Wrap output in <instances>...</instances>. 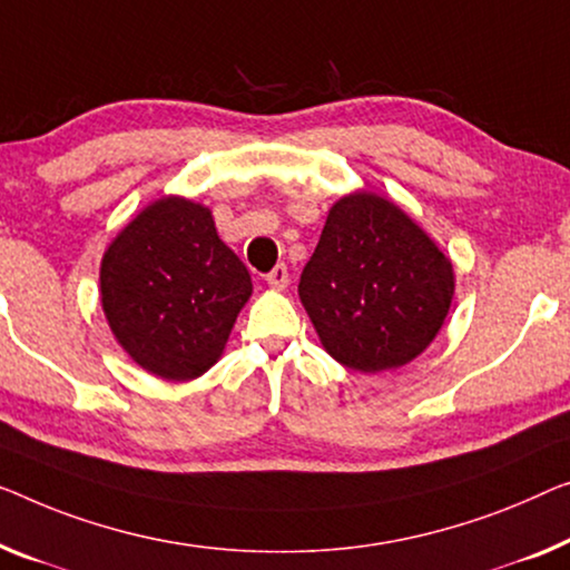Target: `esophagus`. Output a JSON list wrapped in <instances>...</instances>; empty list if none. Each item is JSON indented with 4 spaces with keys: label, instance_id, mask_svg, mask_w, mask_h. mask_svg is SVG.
I'll use <instances>...</instances> for the list:
<instances>
[{
    "label": "esophagus",
    "instance_id": "1",
    "mask_svg": "<svg viewBox=\"0 0 570 570\" xmlns=\"http://www.w3.org/2000/svg\"><path fill=\"white\" fill-rule=\"evenodd\" d=\"M266 284L274 286V288H286V284H288V268L284 266V263H278V266L271 271V274H266Z\"/></svg>",
    "mask_w": 570,
    "mask_h": 570
}]
</instances>
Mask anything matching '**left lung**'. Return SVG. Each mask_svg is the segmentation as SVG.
<instances>
[{
	"label": "left lung",
	"instance_id": "left-lung-1",
	"mask_svg": "<svg viewBox=\"0 0 570 570\" xmlns=\"http://www.w3.org/2000/svg\"><path fill=\"white\" fill-rule=\"evenodd\" d=\"M453 292L445 253L406 212L371 191L333 204L299 278L322 347L361 373L417 358L443 327Z\"/></svg>",
	"mask_w": 570,
	"mask_h": 570
}]
</instances>
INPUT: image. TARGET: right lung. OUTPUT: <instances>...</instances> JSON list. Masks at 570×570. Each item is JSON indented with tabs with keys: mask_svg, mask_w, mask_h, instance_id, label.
<instances>
[{
	"mask_svg": "<svg viewBox=\"0 0 570 570\" xmlns=\"http://www.w3.org/2000/svg\"><path fill=\"white\" fill-rule=\"evenodd\" d=\"M99 284L117 343L166 381H191L215 366L253 292L212 212L184 197L148 204L117 233Z\"/></svg>",
	"mask_w": 570,
	"mask_h": 570,
	"instance_id": "right-lung-1",
	"label": "right lung"
}]
</instances>
